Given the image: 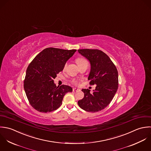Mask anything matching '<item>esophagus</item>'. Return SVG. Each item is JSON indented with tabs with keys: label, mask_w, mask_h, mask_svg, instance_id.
<instances>
[{
	"label": "esophagus",
	"mask_w": 151,
	"mask_h": 151,
	"mask_svg": "<svg viewBox=\"0 0 151 151\" xmlns=\"http://www.w3.org/2000/svg\"><path fill=\"white\" fill-rule=\"evenodd\" d=\"M80 91V90L78 89V88H73V92H77V91Z\"/></svg>",
	"instance_id": "esophagus-1"
}]
</instances>
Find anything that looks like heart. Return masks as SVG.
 Listing matches in <instances>:
<instances>
[{
    "label": "heart",
    "mask_w": 151,
    "mask_h": 151,
    "mask_svg": "<svg viewBox=\"0 0 151 151\" xmlns=\"http://www.w3.org/2000/svg\"><path fill=\"white\" fill-rule=\"evenodd\" d=\"M76 61V63H77V65H78V67H80V66H81V65H84V64H88V61H87V60L86 58H84L79 57V58H77ZM65 67H66V65H65L64 68H65ZM72 83H74V84H76V83H77V81L75 80H74L72 81Z\"/></svg>",
    "instance_id": "b5f03b06"
}]
</instances>
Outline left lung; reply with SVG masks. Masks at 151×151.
<instances>
[{
  "label": "left lung",
  "instance_id": "1",
  "mask_svg": "<svg viewBox=\"0 0 151 151\" xmlns=\"http://www.w3.org/2000/svg\"><path fill=\"white\" fill-rule=\"evenodd\" d=\"M78 52L89 61L91 68L88 80L90 84L96 85L93 93L88 89L82 90L84 97L78 101V104L88 112L100 111L109 104L117 91V69L109 57L102 51L80 49Z\"/></svg>",
  "mask_w": 151,
  "mask_h": 151
}]
</instances>
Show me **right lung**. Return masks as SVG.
<instances>
[{
  "mask_svg": "<svg viewBox=\"0 0 151 151\" xmlns=\"http://www.w3.org/2000/svg\"><path fill=\"white\" fill-rule=\"evenodd\" d=\"M76 50L47 48L29 65L24 89L30 105L37 111L50 112L58 108L64 96L73 88L65 85L56 87L53 79L62 71L66 62Z\"/></svg>",
  "mask_w": 151,
  "mask_h": 151,
  "instance_id": "1",
  "label": "right lung"
}]
</instances>
